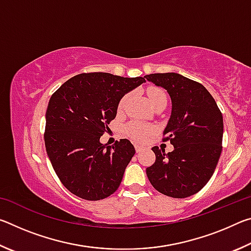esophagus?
Returning a JSON list of instances; mask_svg holds the SVG:
<instances>
[{"label": "esophagus", "mask_w": 251, "mask_h": 251, "mask_svg": "<svg viewBox=\"0 0 251 251\" xmlns=\"http://www.w3.org/2000/svg\"><path fill=\"white\" fill-rule=\"evenodd\" d=\"M135 150H136V152H141L143 151V147L139 145H135Z\"/></svg>", "instance_id": "esophagus-1"}]
</instances>
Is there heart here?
Returning a JSON list of instances; mask_svg holds the SVG:
<instances>
[{
    "label": "heart",
    "instance_id": "1",
    "mask_svg": "<svg viewBox=\"0 0 251 251\" xmlns=\"http://www.w3.org/2000/svg\"><path fill=\"white\" fill-rule=\"evenodd\" d=\"M150 100L151 104L152 106H155L157 103H159L161 100H167V96L165 94V92L160 88H151L150 93ZM130 100V94H125L122 97V100H120V104H118V109L123 110L125 107L127 103H128ZM125 131L126 134L129 136L130 138H133L134 141L143 143L145 142V139L147 138V136L152 133V127L144 124V123L141 122H130L129 124H127L125 127Z\"/></svg>",
    "mask_w": 251,
    "mask_h": 251
}]
</instances>
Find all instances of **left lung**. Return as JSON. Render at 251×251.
<instances>
[{
  "label": "left lung",
  "instance_id": "left-lung-1",
  "mask_svg": "<svg viewBox=\"0 0 251 251\" xmlns=\"http://www.w3.org/2000/svg\"><path fill=\"white\" fill-rule=\"evenodd\" d=\"M145 78L164 87L171 96L172 114L164 130V142L174 151L155 146L156 160L146 174L159 193L186 198L205 186L217 166L223 150L224 121L214 97L203 85L177 73H157Z\"/></svg>",
  "mask_w": 251,
  "mask_h": 251
}]
</instances>
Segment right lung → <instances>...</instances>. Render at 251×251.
I'll return each mask as SVG.
<instances>
[{
  "label": "right lung",
  "mask_w": 251,
  "mask_h": 251,
  "mask_svg": "<svg viewBox=\"0 0 251 251\" xmlns=\"http://www.w3.org/2000/svg\"><path fill=\"white\" fill-rule=\"evenodd\" d=\"M145 82L109 73H83L62 85L46 109L45 148L63 185L86 201L115 193L135 154L128 139L103 145L100 136L116 117L126 93Z\"/></svg>",
  "instance_id": "right-lung-1"
}]
</instances>
